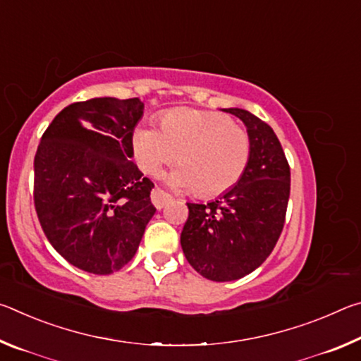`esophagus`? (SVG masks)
Here are the masks:
<instances>
[{
	"mask_svg": "<svg viewBox=\"0 0 361 361\" xmlns=\"http://www.w3.org/2000/svg\"><path fill=\"white\" fill-rule=\"evenodd\" d=\"M170 200H172V195L167 194L166 191H162L161 188H154L151 191V202L157 210L164 209V207H166V204L170 202Z\"/></svg>",
	"mask_w": 361,
	"mask_h": 361,
	"instance_id": "1",
	"label": "esophagus"
}]
</instances>
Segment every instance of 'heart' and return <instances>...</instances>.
<instances>
[{
  "mask_svg": "<svg viewBox=\"0 0 361 361\" xmlns=\"http://www.w3.org/2000/svg\"><path fill=\"white\" fill-rule=\"evenodd\" d=\"M132 151L137 166L148 175L176 159L180 166L166 176L169 185L215 197L234 188L245 173L252 140L229 116L178 108L162 114L161 129L138 126Z\"/></svg>",
  "mask_w": 361,
  "mask_h": 361,
  "instance_id": "obj_1",
  "label": "heart"
}]
</instances>
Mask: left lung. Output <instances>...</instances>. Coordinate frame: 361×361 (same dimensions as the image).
Returning a JSON list of instances; mask_svg holds the SVG:
<instances>
[{"mask_svg": "<svg viewBox=\"0 0 361 361\" xmlns=\"http://www.w3.org/2000/svg\"><path fill=\"white\" fill-rule=\"evenodd\" d=\"M239 118L252 140L248 167L237 185L209 204H188L181 248L200 276L231 282L253 272L282 234L290 199V166L271 126L247 109Z\"/></svg>", "mask_w": 361, "mask_h": 361, "instance_id": "8db88e82", "label": "left lung"}]
</instances>
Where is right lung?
<instances>
[{
	"label": "right lung",
	"mask_w": 361,
	"mask_h": 361,
	"mask_svg": "<svg viewBox=\"0 0 361 361\" xmlns=\"http://www.w3.org/2000/svg\"><path fill=\"white\" fill-rule=\"evenodd\" d=\"M140 99L71 103L42 133L35 156V209L47 240L97 276L124 267L156 213L149 178L132 162Z\"/></svg>",
	"instance_id": "add662e5"
}]
</instances>
